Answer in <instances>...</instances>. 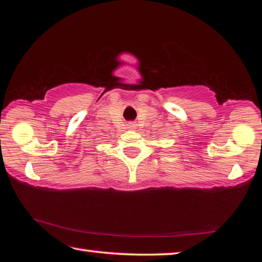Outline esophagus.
I'll list each match as a JSON object with an SVG mask.
<instances>
[{
    "instance_id": "esophagus-1",
    "label": "esophagus",
    "mask_w": 262,
    "mask_h": 262,
    "mask_svg": "<svg viewBox=\"0 0 262 262\" xmlns=\"http://www.w3.org/2000/svg\"><path fill=\"white\" fill-rule=\"evenodd\" d=\"M128 128H130V129H135V128H136V125H135V123H128Z\"/></svg>"
}]
</instances>
